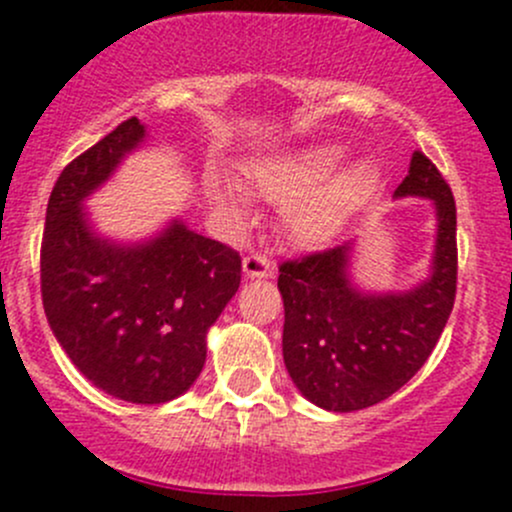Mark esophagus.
<instances>
[{
  "mask_svg": "<svg viewBox=\"0 0 512 512\" xmlns=\"http://www.w3.org/2000/svg\"><path fill=\"white\" fill-rule=\"evenodd\" d=\"M242 272H245L247 280H267V277L275 275L270 260L262 255H247L245 260H242Z\"/></svg>",
  "mask_w": 512,
  "mask_h": 512,
  "instance_id": "obj_1",
  "label": "esophagus"
}]
</instances>
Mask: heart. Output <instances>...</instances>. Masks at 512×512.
Returning <instances> with one entry per match:
<instances>
[{
	"label": "heart",
	"instance_id": "obj_1",
	"mask_svg": "<svg viewBox=\"0 0 512 512\" xmlns=\"http://www.w3.org/2000/svg\"><path fill=\"white\" fill-rule=\"evenodd\" d=\"M347 160V148L334 143L270 153L247 163L245 175L260 198L282 205L289 242L302 250L327 245L379 188L371 160ZM210 200L230 218L245 215L242 188L227 175L208 178Z\"/></svg>",
	"mask_w": 512,
	"mask_h": 512
}]
</instances>
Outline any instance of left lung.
Here are the masks:
<instances>
[{"mask_svg": "<svg viewBox=\"0 0 512 512\" xmlns=\"http://www.w3.org/2000/svg\"><path fill=\"white\" fill-rule=\"evenodd\" d=\"M431 200L436 242L428 275L409 289L356 285V240L280 267L282 354L299 394L324 411L389 399L426 364L456 299V203L436 165L414 151L394 200Z\"/></svg>", "mask_w": 512, "mask_h": 512, "instance_id": "8db88e82", "label": "left lung"}]
</instances>
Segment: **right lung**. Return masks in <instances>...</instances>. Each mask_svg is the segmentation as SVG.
<instances>
[{"label":"right lung","mask_w":512,"mask_h":512,"mask_svg":"<svg viewBox=\"0 0 512 512\" xmlns=\"http://www.w3.org/2000/svg\"><path fill=\"white\" fill-rule=\"evenodd\" d=\"M146 138V123L128 118L59 175L46 205L41 299L56 342L96 389L165 404L203 371L242 262L178 218L136 242L98 232L86 200Z\"/></svg>","instance_id":"right-lung-1"}]
</instances>
